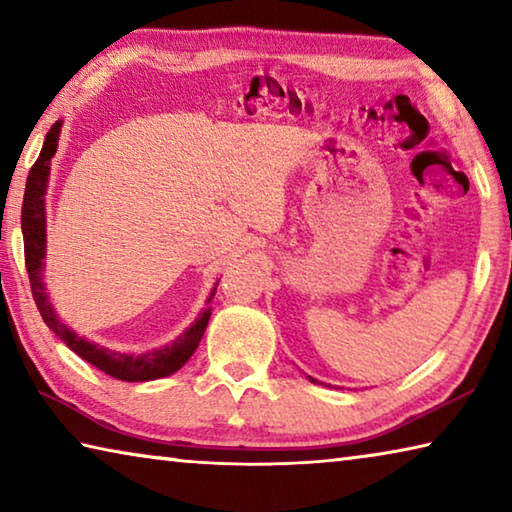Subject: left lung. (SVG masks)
<instances>
[{
    "label": "left lung",
    "instance_id": "8db88e82",
    "mask_svg": "<svg viewBox=\"0 0 512 512\" xmlns=\"http://www.w3.org/2000/svg\"><path fill=\"white\" fill-rule=\"evenodd\" d=\"M307 379L311 381V384H318V379H314V377H309V375H307Z\"/></svg>",
    "mask_w": 512,
    "mask_h": 512
}]
</instances>
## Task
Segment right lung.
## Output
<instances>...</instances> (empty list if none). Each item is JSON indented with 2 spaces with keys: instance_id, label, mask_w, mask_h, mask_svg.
<instances>
[{
  "instance_id": "right-lung-1",
  "label": "right lung",
  "mask_w": 512,
  "mask_h": 512,
  "mask_svg": "<svg viewBox=\"0 0 512 512\" xmlns=\"http://www.w3.org/2000/svg\"><path fill=\"white\" fill-rule=\"evenodd\" d=\"M60 128H63V119L56 121L49 128L42 144L40 158L33 164L27 178V189H24V203H22V235H24V259H27V271L31 280L33 300H36L38 311L47 327L54 332L60 341H63L69 350H74L81 359L92 363L94 368L106 372V375L121 379V381H151L169 377L173 372L180 370L189 361V357L196 352L198 343H201L205 327L210 323L212 307L210 302L216 293L210 291V298L205 300V307L196 320L189 325L183 334L176 336L171 343H164L160 348H151L146 352H121L99 345L85 336L76 334L72 327L65 325L58 318L54 305H51L49 293L45 287V257H47V210H45V194L49 185V171H51V158L58 149Z\"/></svg>"
}]
</instances>
